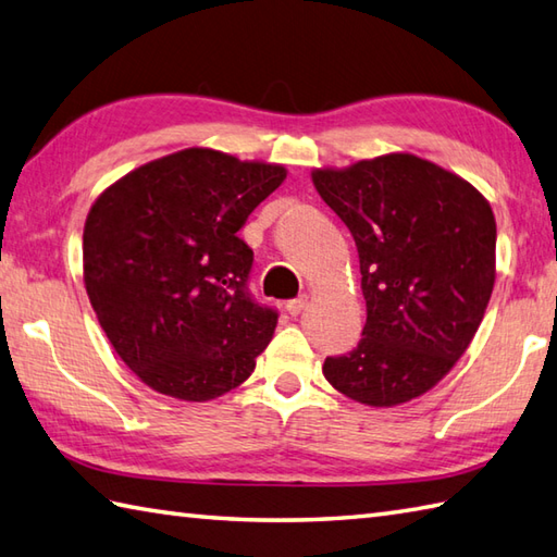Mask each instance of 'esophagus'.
<instances>
[{
  "instance_id": "34e87169",
  "label": "esophagus",
  "mask_w": 557,
  "mask_h": 557,
  "mask_svg": "<svg viewBox=\"0 0 557 557\" xmlns=\"http://www.w3.org/2000/svg\"><path fill=\"white\" fill-rule=\"evenodd\" d=\"M306 304H309V294H299L297 299L287 301V313H292V315H299V313L306 309Z\"/></svg>"
}]
</instances>
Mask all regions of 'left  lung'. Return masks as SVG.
Listing matches in <instances>:
<instances>
[{"instance_id":"obj_1","label":"left lung","mask_w":557,"mask_h":557,"mask_svg":"<svg viewBox=\"0 0 557 557\" xmlns=\"http://www.w3.org/2000/svg\"><path fill=\"white\" fill-rule=\"evenodd\" d=\"M315 191L359 251L363 337L323 375L369 407L429 393L474 339L495 282L491 203L455 172L389 152L313 170Z\"/></svg>"}]
</instances>
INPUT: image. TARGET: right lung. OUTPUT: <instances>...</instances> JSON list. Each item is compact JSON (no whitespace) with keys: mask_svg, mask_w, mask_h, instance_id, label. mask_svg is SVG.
Instances as JSON below:
<instances>
[{"mask_svg":"<svg viewBox=\"0 0 557 557\" xmlns=\"http://www.w3.org/2000/svg\"><path fill=\"white\" fill-rule=\"evenodd\" d=\"M287 170L186 148L122 176L83 227V282L104 335L140 381L186 401L242 385L277 313L246 289L236 236Z\"/></svg>","mask_w":557,"mask_h":557,"instance_id":"right-lung-1","label":"right lung"}]
</instances>
